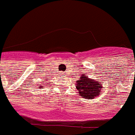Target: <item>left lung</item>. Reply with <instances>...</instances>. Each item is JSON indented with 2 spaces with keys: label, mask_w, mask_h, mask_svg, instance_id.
I'll return each instance as SVG.
<instances>
[{
  "label": "left lung",
  "mask_w": 135,
  "mask_h": 135,
  "mask_svg": "<svg viewBox=\"0 0 135 135\" xmlns=\"http://www.w3.org/2000/svg\"><path fill=\"white\" fill-rule=\"evenodd\" d=\"M101 84V82L90 79L82 74L80 79L76 82V88L78 91V94H80L81 98L85 99H93L94 97L99 95L102 90Z\"/></svg>",
  "instance_id": "obj_1"
}]
</instances>
